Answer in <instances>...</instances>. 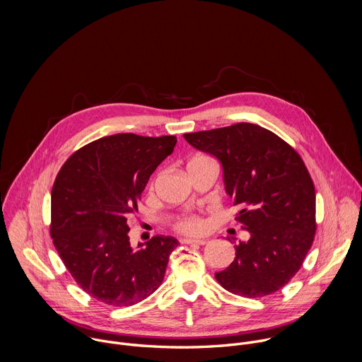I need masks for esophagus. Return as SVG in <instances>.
<instances>
[{"label": "esophagus", "instance_id": "1", "mask_svg": "<svg viewBox=\"0 0 362 362\" xmlns=\"http://www.w3.org/2000/svg\"><path fill=\"white\" fill-rule=\"evenodd\" d=\"M180 243H185V245H206V243H208V240H206V239H180Z\"/></svg>", "mask_w": 362, "mask_h": 362}]
</instances>
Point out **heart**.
Wrapping results in <instances>:
<instances>
[{"label": "heart", "instance_id": "heart-1", "mask_svg": "<svg viewBox=\"0 0 362 362\" xmlns=\"http://www.w3.org/2000/svg\"><path fill=\"white\" fill-rule=\"evenodd\" d=\"M175 228L177 232L183 235L196 236L206 232V229H208V222L199 215H183L176 221Z\"/></svg>", "mask_w": 362, "mask_h": 362}]
</instances>
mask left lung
Masks as SVG:
<instances>
[{
    "instance_id": "8db88e82",
    "label": "left lung",
    "mask_w": 362,
    "mask_h": 362,
    "mask_svg": "<svg viewBox=\"0 0 362 362\" xmlns=\"http://www.w3.org/2000/svg\"><path fill=\"white\" fill-rule=\"evenodd\" d=\"M183 137L222 163L236 221L249 233L245 242L228 238L236 257L216 281L246 298L279 291L299 271L317 230L315 187L303 160L279 136L252 123Z\"/></svg>"
}]
</instances>
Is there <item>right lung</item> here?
<instances>
[{"label": "right lung", "instance_id": "obj_1", "mask_svg": "<svg viewBox=\"0 0 362 362\" xmlns=\"http://www.w3.org/2000/svg\"><path fill=\"white\" fill-rule=\"evenodd\" d=\"M176 141L133 133L101 137L73 153L56 177L51 238L77 285L103 303L134 305L163 282L179 242L158 235L133 249L127 219Z\"/></svg>", "mask_w": 362, "mask_h": 362}]
</instances>
